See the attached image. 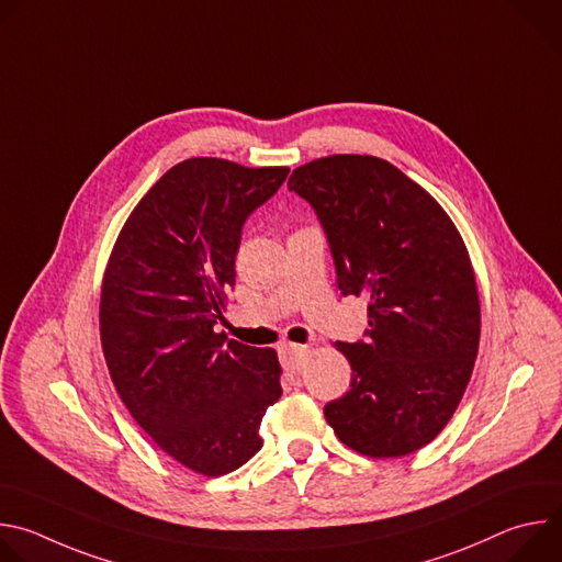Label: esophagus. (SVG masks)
I'll list each match as a JSON object with an SVG mask.
<instances>
[{"instance_id":"1","label":"esophagus","mask_w":562,"mask_h":562,"mask_svg":"<svg viewBox=\"0 0 562 562\" xmlns=\"http://www.w3.org/2000/svg\"><path fill=\"white\" fill-rule=\"evenodd\" d=\"M304 356H306V347H302V345H282L280 347V358H282V364H284V369H289V371H300V367L304 364Z\"/></svg>"}]
</instances>
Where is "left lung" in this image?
Wrapping results in <instances>:
<instances>
[{
  "mask_svg": "<svg viewBox=\"0 0 562 562\" xmlns=\"http://www.w3.org/2000/svg\"><path fill=\"white\" fill-rule=\"evenodd\" d=\"M289 191L323 224L342 295L369 302L364 340L336 345L351 389L325 418L358 453H414L451 420L477 356L480 302L462 237L420 184L373 155L313 159Z\"/></svg>",
  "mask_w": 562,
  "mask_h": 562,
  "instance_id": "obj_1",
  "label": "left lung"
}]
</instances>
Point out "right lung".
<instances>
[{
  "mask_svg": "<svg viewBox=\"0 0 562 562\" xmlns=\"http://www.w3.org/2000/svg\"><path fill=\"white\" fill-rule=\"evenodd\" d=\"M286 176L184 159L133 209L104 271L100 338L122 403L159 449L202 475L251 460L262 416L282 395L273 349L213 327L235 284L243 226Z\"/></svg>",
  "mask_w": 562,
  "mask_h": 562,
  "instance_id": "right-lung-1",
  "label": "right lung"
}]
</instances>
